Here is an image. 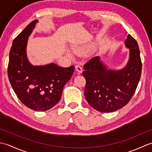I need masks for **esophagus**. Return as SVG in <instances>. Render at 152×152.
I'll list each match as a JSON object with an SVG mask.
<instances>
[{
    "mask_svg": "<svg viewBox=\"0 0 152 152\" xmlns=\"http://www.w3.org/2000/svg\"><path fill=\"white\" fill-rule=\"evenodd\" d=\"M76 68V70L78 71L79 73H82V66L80 65V64H76L75 66Z\"/></svg>",
    "mask_w": 152,
    "mask_h": 152,
    "instance_id": "obj_1",
    "label": "esophagus"
}]
</instances>
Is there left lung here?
<instances>
[{"instance_id":"obj_1","label":"left lung","mask_w":152,"mask_h":152,"mask_svg":"<svg viewBox=\"0 0 152 152\" xmlns=\"http://www.w3.org/2000/svg\"><path fill=\"white\" fill-rule=\"evenodd\" d=\"M125 43L130 55L123 69H107L98 56L91 58L83 66L85 97L89 105L99 112H112L122 108L136 91L142 72L139 48L130 34Z\"/></svg>"}]
</instances>
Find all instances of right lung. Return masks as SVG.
I'll return each mask as SVG.
<instances>
[{"label": "right lung", "mask_w": 152, "mask_h": 152, "mask_svg": "<svg viewBox=\"0 0 152 152\" xmlns=\"http://www.w3.org/2000/svg\"><path fill=\"white\" fill-rule=\"evenodd\" d=\"M38 20L31 22L13 41L9 55L8 76L20 101L35 111H46L56 105L63 87L72 76L74 66L51 63L33 66L26 55L27 40Z\"/></svg>", "instance_id": "obj_1"}]
</instances>
